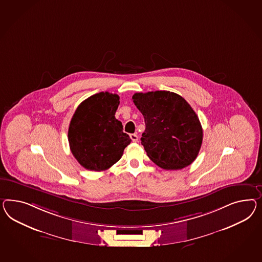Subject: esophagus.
Instances as JSON below:
<instances>
[{
  "label": "esophagus",
  "instance_id": "1",
  "mask_svg": "<svg viewBox=\"0 0 262 262\" xmlns=\"http://www.w3.org/2000/svg\"><path fill=\"white\" fill-rule=\"evenodd\" d=\"M129 137H130V139H132L134 142L138 141V136H137L136 134H132V135H129Z\"/></svg>",
  "mask_w": 262,
  "mask_h": 262
}]
</instances>
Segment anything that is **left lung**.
<instances>
[{"instance_id":"left-lung-1","label":"left lung","mask_w":262,"mask_h":262,"mask_svg":"<svg viewBox=\"0 0 262 262\" xmlns=\"http://www.w3.org/2000/svg\"><path fill=\"white\" fill-rule=\"evenodd\" d=\"M146 128L141 144L149 159L164 170H181L198 157L203 139L198 116L186 100L167 91L133 96Z\"/></svg>"}]
</instances>
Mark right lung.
I'll return each instance as SVG.
<instances>
[{
	"label": "right lung",
	"instance_id": "1",
	"mask_svg": "<svg viewBox=\"0 0 262 262\" xmlns=\"http://www.w3.org/2000/svg\"><path fill=\"white\" fill-rule=\"evenodd\" d=\"M119 103L117 94L99 92L83 101L71 118L70 148L86 170H107L120 159L132 141L114 116Z\"/></svg>",
	"mask_w": 262,
	"mask_h": 262
}]
</instances>
